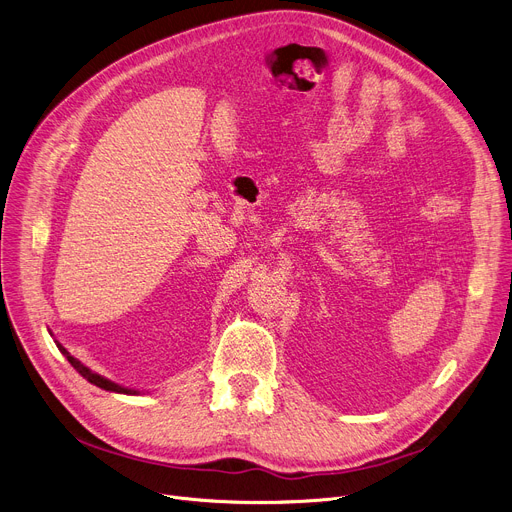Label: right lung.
<instances>
[{
    "mask_svg": "<svg viewBox=\"0 0 512 512\" xmlns=\"http://www.w3.org/2000/svg\"><path fill=\"white\" fill-rule=\"evenodd\" d=\"M57 343V341H55ZM57 347H59V351H62L66 357H68V362L74 366V370L82 376V378H86L90 384H95V386H99V388H105V390H111V393H124V395H136V390H130V388H124V386H119V384H115V382H111V380H107V378H103V376H99V374H95V372H90L86 366H82L76 357H72L62 345L57 343Z\"/></svg>",
    "mask_w": 512,
    "mask_h": 512,
    "instance_id": "obj_1",
    "label": "right lung"
}]
</instances>
